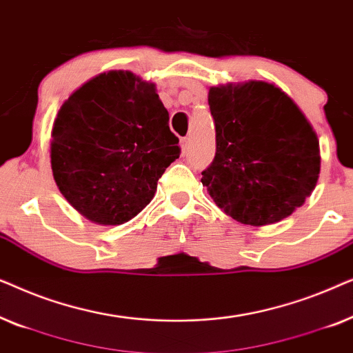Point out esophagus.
Here are the masks:
<instances>
[{
	"label": "esophagus",
	"instance_id": "esophagus-1",
	"mask_svg": "<svg viewBox=\"0 0 353 353\" xmlns=\"http://www.w3.org/2000/svg\"><path fill=\"white\" fill-rule=\"evenodd\" d=\"M190 146H191V138H183L181 139V151L183 154H186L190 151Z\"/></svg>",
	"mask_w": 353,
	"mask_h": 353
}]
</instances>
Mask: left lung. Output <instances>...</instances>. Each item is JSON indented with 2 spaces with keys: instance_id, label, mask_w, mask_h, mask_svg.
I'll use <instances>...</instances> for the list:
<instances>
[{
  "instance_id": "8db88e82",
  "label": "left lung",
  "mask_w": 353,
  "mask_h": 353,
  "mask_svg": "<svg viewBox=\"0 0 353 353\" xmlns=\"http://www.w3.org/2000/svg\"><path fill=\"white\" fill-rule=\"evenodd\" d=\"M215 157L202 185L215 204L244 225L286 219L315 190L320 144L289 96L265 81L210 88Z\"/></svg>"
}]
</instances>
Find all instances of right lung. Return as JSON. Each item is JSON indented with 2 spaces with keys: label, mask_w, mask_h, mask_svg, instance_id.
Listing matches in <instances>:
<instances>
[{
  "label": "right lung",
  "mask_w": 353,
  "mask_h": 353,
  "mask_svg": "<svg viewBox=\"0 0 353 353\" xmlns=\"http://www.w3.org/2000/svg\"><path fill=\"white\" fill-rule=\"evenodd\" d=\"M51 137L57 188L99 225L137 216L181 152L156 86L122 70L77 90L57 112Z\"/></svg>",
  "instance_id": "1"
}]
</instances>
